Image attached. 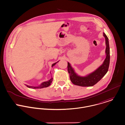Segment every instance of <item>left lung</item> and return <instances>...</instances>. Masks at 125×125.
<instances>
[{
  "instance_id": "obj_1",
  "label": "left lung",
  "mask_w": 125,
  "mask_h": 125,
  "mask_svg": "<svg viewBox=\"0 0 125 125\" xmlns=\"http://www.w3.org/2000/svg\"><path fill=\"white\" fill-rule=\"evenodd\" d=\"M103 36L106 41V57L102 65L93 73L85 77H80L77 75L73 69L68 62V71L71 82L75 85L81 86H92L96 84L106 74L110 64V47L109 39L104 33Z\"/></svg>"
}]
</instances>
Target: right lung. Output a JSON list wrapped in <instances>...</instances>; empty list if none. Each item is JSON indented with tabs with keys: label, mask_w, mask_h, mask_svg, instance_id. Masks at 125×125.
Here are the masks:
<instances>
[{
	"label": "right lung",
	"mask_w": 125,
	"mask_h": 125,
	"mask_svg": "<svg viewBox=\"0 0 125 125\" xmlns=\"http://www.w3.org/2000/svg\"><path fill=\"white\" fill-rule=\"evenodd\" d=\"M56 63H55L54 64H53L52 66H53ZM52 78L50 80H49L48 81H47V82H43V83H42V84L40 85V86H29V85H25L27 87H29V88H44V87H47L48 86H49L51 84V83H52Z\"/></svg>",
	"instance_id": "right-lung-1"
}]
</instances>
